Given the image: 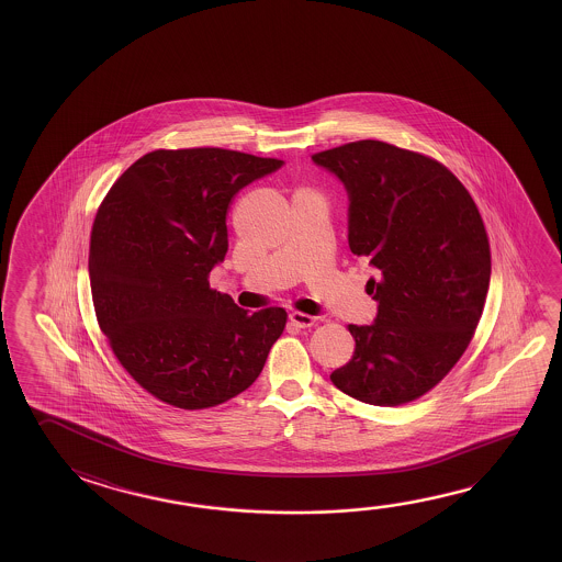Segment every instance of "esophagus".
Masks as SVG:
<instances>
[{
  "label": "esophagus",
  "mask_w": 562,
  "mask_h": 562,
  "mask_svg": "<svg viewBox=\"0 0 562 562\" xmlns=\"http://www.w3.org/2000/svg\"><path fill=\"white\" fill-rule=\"evenodd\" d=\"M290 323L295 325V327H300V329H305V327H312L313 323H315V317L307 315V313L294 312L290 313Z\"/></svg>",
  "instance_id": "1"
}]
</instances>
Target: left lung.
<instances>
[{
    "instance_id": "obj_1",
    "label": "left lung",
    "mask_w": 562,
    "mask_h": 562,
    "mask_svg": "<svg viewBox=\"0 0 562 562\" xmlns=\"http://www.w3.org/2000/svg\"><path fill=\"white\" fill-rule=\"evenodd\" d=\"M349 195V247L376 278L372 325H349L352 359L331 382L370 405L424 396L476 331L490 285V245L476 203L432 158L359 140L313 155Z\"/></svg>"
}]
</instances>
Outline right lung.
<instances>
[{
  "mask_svg": "<svg viewBox=\"0 0 562 562\" xmlns=\"http://www.w3.org/2000/svg\"><path fill=\"white\" fill-rule=\"evenodd\" d=\"M284 160L225 148L155 150L111 186L93 220L90 285L123 369L166 404L203 409L245 392L285 327L210 288L229 249L233 195Z\"/></svg>",
  "mask_w": 562,
  "mask_h": 562,
  "instance_id": "1",
  "label": "right lung"
}]
</instances>
